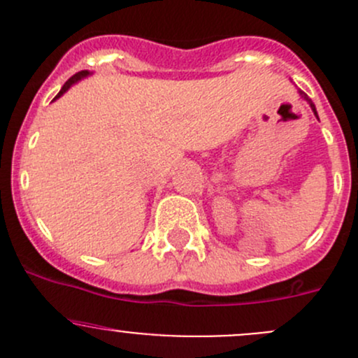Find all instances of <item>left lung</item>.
<instances>
[{
	"instance_id": "1",
	"label": "left lung",
	"mask_w": 358,
	"mask_h": 358,
	"mask_svg": "<svg viewBox=\"0 0 358 358\" xmlns=\"http://www.w3.org/2000/svg\"><path fill=\"white\" fill-rule=\"evenodd\" d=\"M299 95H301V96H303V99H305V100H306V102H308V103H310V107H312L313 114H315V115H317V109H315V106H313V102H312V100H310V99H308V96H306V95H305V93H303V92H299ZM317 119H319V115H317Z\"/></svg>"
}]
</instances>
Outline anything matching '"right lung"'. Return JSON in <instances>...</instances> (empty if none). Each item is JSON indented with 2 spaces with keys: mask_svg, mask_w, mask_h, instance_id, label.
<instances>
[{
  "mask_svg": "<svg viewBox=\"0 0 358 358\" xmlns=\"http://www.w3.org/2000/svg\"><path fill=\"white\" fill-rule=\"evenodd\" d=\"M86 76H90V72H88V71H81V72H78V74H74V76H72V78H69V79H67V81H66V85H64V86H62V90H60V92H59V95H57V96H55V99H59V96H62V95H64V93H66V92H67V90H69V88H71V86H72V85H76V83H78V81H79V79L86 78Z\"/></svg>",
  "mask_w": 358,
  "mask_h": 358,
  "instance_id": "obj_1",
  "label": "right lung"
}]
</instances>
